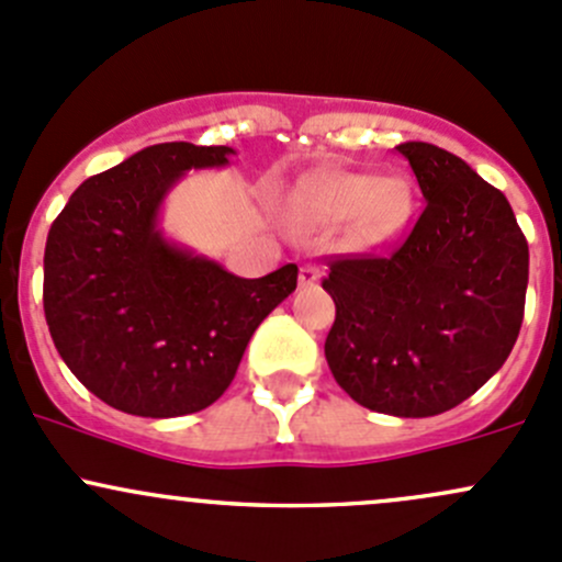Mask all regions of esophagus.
<instances>
[{
	"instance_id": "obj_1",
	"label": "esophagus",
	"mask_w": 562,
	"mask_h": 562,
	"mask_svg": "<svg viewBox=\"0 0 562 562\" xmlns=\"http://www.w3.org/2000/svg\"><path fill=\"white\" fill-rule=\"evenodd\" d=\"M317 280H321V269H317L315 263H304L299 269V282L304 288H312V285H317Z\"/></svg>"
}]
</instances>
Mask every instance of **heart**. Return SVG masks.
Returning <instances> with one entry per match:
<instances>
[{
	"instance_id": "1",
	"label": "heart",
	"mask_w": 562,
	"mask_h": 562,
	"mask_svg": "<svg viewBox=\"0 0 562 562\" xmlns=\"http://www.w3.org/2000/svg\"><path fill=\"white\" fill-rule=\"evenodd\" d=\"M299 206L317 223H345L352 216L350 234L358 245H385L406 226L412 212V193L404 180L393 177L328 172L306 182L299 193Z\"/></svg>"
}]
</instances>
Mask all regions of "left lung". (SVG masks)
<instances>
[{"mask_svg":"<svg viewBox=\"0 0 562 562\" xmlns=\"http://www.w3.org/2000/svg\"><path fill=\"white\" fill-rule=\"evenodd\" d=\"M425 206L385 256L330 261L336 304L326 360L339 387L371 412L434 417L504 366L522 326L528 241L504 193L463 158L404 142Z\"/></svg>","mask_w":562,"mask_h":562,"instance_id":"1","label":"left lung"}]
</instances>
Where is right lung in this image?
Here are the masks:
<instances>
[{
    "mask_svg": "<svg viewBox=\"0 0 562 562\" xmlns=\"http://www.w3.org/2000/svg\"><path fill=\"white\" fill-rule=\"evenodd\" d=\"M232 147L161 142L88 177L45 241L43 304L58 356L97 398L139 417L206 409L232 385L263 317L296 291L299 266L245 280L158 232L188 169Z\"/></svg>",
    "mask_w": 562,
    "mask_h": 562,
    "instance_id": "add662e5",
    "label": "right lung"
}]
</instances>
